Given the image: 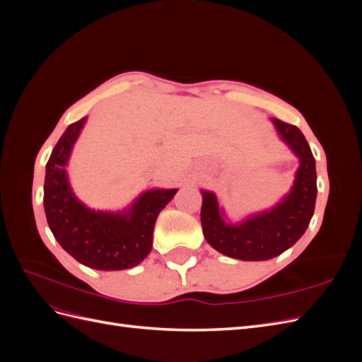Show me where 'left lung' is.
I'll use <instances>...</instances> for the list:
<instances>
[{"mask_svg": "<svg viewBox=\"0 0 362 362\" xmlns=\"http://www.w3.org/2000/svg\"><path fill=\"white\" fill-rule=\"evenodd\" d=\"M279 139L299 158L288 193L267 210L231 222L214 192L201 189V223L208 245L242 261H264L281 255L303 235L314 214L317 198L315 160L302 131L270 117Z\"/></svg>", "mask_w": 362, "mask_h": 362, "instance_id": "left-lung-1", "label": "left lung"}]
</instances>
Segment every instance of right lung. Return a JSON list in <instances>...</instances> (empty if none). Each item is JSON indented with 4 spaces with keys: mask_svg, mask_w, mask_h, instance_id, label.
Segmentation results:
<instances>
[{
    "mask_svg": "<svg viewBox=\"0 0 362 362\" xmlns=\"http://www.w3.org/2000/svg\"><path fill=\"white\" fill-rule=\"evenodd\" d=\"M87 117L71 124L47 163L43 208L59 245L81 264L96 270H124L144 261L152 247L160 211L178 189H148L124 210H95L72 190L68 164Z\"/></svg>",
    "mask_w": 362,
    "mask_h": 362,
    "instance_id": "1",
    "label": "right lung"
}]
</instances>
